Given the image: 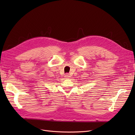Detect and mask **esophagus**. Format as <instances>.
<instances>
[{
	"mask_svg": "<svg viewBox=\"0 0 135 135\" xmlns=\"http://www.w3.org/2000/svg\"><path fill=\"white\" fill-rule=\"evenodd\" d=\"M69 77H70V75H69V74H68V73H66V74L65 75V78H66V79H69Z\"/></svg>",
	"mask_w": 135,
	"mask_h": 135,
	"instance_id": "1",
	"label": "esophagus"
}]
</instances>
